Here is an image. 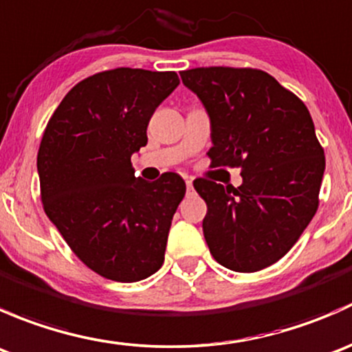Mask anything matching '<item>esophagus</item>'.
Instances as JSON below:
<instances>
[{"mask_svg":"<svg viewBox=\"0 0 352 352\" xmlns=\"http://www.w3.org/2000/svg\"><path fill=\"white\" fill-rule=\"evenodd\" d=\"M186 186H187V192H192V190H194L192 180H190V179H187V180H186Z\"/></svg>","mask_w":352,"mask_h":352,"instance_id":"34e87169","label":"esophagus"}]
</instances>
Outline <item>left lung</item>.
Here are the masks:
<instances>
[{
    "mask_svg": "<svg viewBox=\"0 0 352 352\" xmlns=\"http://www.w3.org/2000/svg\"><path fill=\"white\" fill-rule=\"evenodd\" d=\"M211 119L212 166H240L239 189L197 179L212 257L255 272L285 257L318 208L324 148L307 105L265 71L196 67L180 73Z\"/></svg>",
    "mask_w": 352,
    "mask_h": 352,
    "instance_id": "left-lung-1",
    "label": "left lung"
}]
</instances>
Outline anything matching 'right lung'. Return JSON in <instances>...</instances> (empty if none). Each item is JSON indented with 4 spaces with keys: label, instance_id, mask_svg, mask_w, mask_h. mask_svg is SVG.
<instances>
[{
    "label": "right lung",
    "instance_id": "obj_1",
    "mask_svg": "<svg viewBox=\"0 0 352 352\" xmlns=\"http://www.w3.org/2000/svg\"><path fill=\"white\" fill-rule=\"evenodd\" d=\"M173 71L117 67L74 85L49 119L37 155L45 214L78 258L119 283L162 267L186 182L134 177L151 116L179 87Z\"/></svg>",
    "mask_w": 352,
    "mask_h": 352
}]
</instances>
